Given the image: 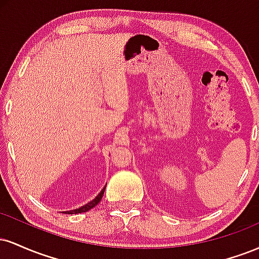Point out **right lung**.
Segmentation results:
<instances>
[{
  "label": "right lung",
  "instance_id": "add662e5",
  "mask_svg": "<svg viewBox=\"0 0 259 259\" xmlns=\"http://www.w3.org/2000/svg\"><path fill=\"white\" fill-rule=\"evenodd\" d=\"M105 189H106V186L103 187L102 190H101L100 194L97 195L96 197L94 198V200L89 202V203H86L85 206H81V207L76 208V209H73V210H67V212H64V213H65V214H78V213H84V212H88V210H90L91 208H94L95 206H97V204L100 203V201L102 200V196H103V194H105Z\"/></svg>",
  "mask_w": 259,
  "mask_h": 259
}]
</instances>
